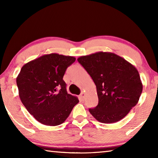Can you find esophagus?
<instances>
[{"label": "esophagus", "instance_id": "1", "mask_svg": "<svg viewBox=\"0 0 158 158\" xmlns=\"http://www.w3.org/2000/svg\"><path fill=\"white\" fill-rule=\"evenodd\" d=\"M84 97H85V93L84 92H82L81 94L79 95V98L81 100H84Z\"/></svg>", "mask_w": 158, "mask_h": 158}]
</instances>
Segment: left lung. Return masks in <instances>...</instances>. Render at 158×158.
Returning <instances> with one entry per match:
<instances>
[{"mask_svg":"<svg viewBox=\"0 0 158 158\" xmlns=\"http://www.w3.org/2000/svg\"><path fill=\"white\" fill-rule=\"evenodd\" d=\"M78 62L96 85L98 105L89 110L103 123H113L137 105L143 89L139 74L132 64L113 53L98 52L79 57Z\"/></svg>","mask_w":158,"mask_h":158,"instance_id":"left-lung-1","label":"left lung"}]
</instances>
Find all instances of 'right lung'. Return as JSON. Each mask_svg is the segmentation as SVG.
I'll use <instances>...</instances> for the list:
<instances>
[{
	"instance_id": "1",
	"label": "right lung",
	"mask_w": 158,
	"mask_h": 158,
	"mask_svg": "<svg viewBox=\"0 0 158 158\" xmlns=\"http://www.w3.org/2000/svg\"><path fill=\"white\" fill-rule=\"evenodd\" d=\"M76 58L50 53L25 64L17 78L21 102L37 121L56 126L69 116L78 98L67 93L63 76Z\"/></svg>"
}]
</instances>
